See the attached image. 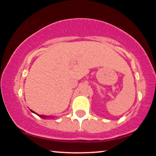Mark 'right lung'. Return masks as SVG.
Wrapping results in <instances>:
<instances>
[{
  "label": "right lung",
  "mask_w": 156,
  "mask_h": 156,
  "mask_svg": "<svg viewBox=\"0 0 156 156\" xmlns=\"http://www.w3.org/2000/svg\"><path fill=\"white\" fill-rule=\"evenodd\" d=\"M30 111H31V112H33V113H34V114H37V116H39L40 117H41V118H42V119H48V118H54V117L53 116H43V115H39V114H36V113L35 112H33V110H31L30 109Z\"/></svg>",
  "instance_id": "1"
}]
</instances>
